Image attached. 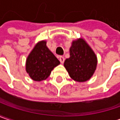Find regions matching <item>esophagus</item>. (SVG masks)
I'll use <instances>...</instances> for the list:
<instances>
[{
    "mask_svg": "<svg viewBox=\"0 0 120 120\" xmlns=\"http://www.w3.org/2000/svg\"><path fill=\"white\" fill-rule=\"evenodd\" d=\"M59 60H60V62L62 64H63L64 62V58L63 56H60L59 57Z\"/></svg>",
    "mask_w": 120,
    "mask_h": 120,
    "instance_id": "34e87169",
    "label": "esophagus"
}]
</instances>
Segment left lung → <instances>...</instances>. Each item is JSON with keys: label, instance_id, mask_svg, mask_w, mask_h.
I'll list each match as a JSON object with an SVG mask.
<instances>
[{"label": "left lung", "instance_id": "8db88e82", "mask_svg": "<svg viewBox=\"0 0 120 120\" xmlns=\"http://www.w3.org/2000/svg\"><path fill=\"white\" fill-rule=\"evenodd\" d=\"M97 64L96 55L84 39L80 38L72 41L70 58L64 63L71 79L77 82L89 80L96 70Z\"/></svg>", "mask_w": 120, "mask_h": 120}]
</instances>
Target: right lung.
I'll return each mask as SVG.
<instances>
[{
	"label": "right lung",
	"mask_w": 120,
	"mask_h": 120,
	"mask_svg": "<svg viewBox=\"0 0 120 120\" xmlns=\"http://www.w3.org/2000/svg\"><path fill=\"white\" fill-rule=\"evenodd\" d=\"M60 61L46 46L43 40L35 45L26 60V71L35 81L45 80Z\"/></svg>",
	"instance_id": "1"
}]
</instances>
